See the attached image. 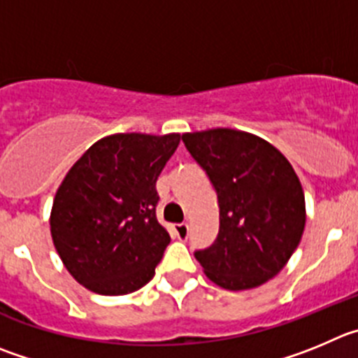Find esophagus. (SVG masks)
<instances>
[{"label":"esophagus","mask_w":358,"mask_h":358,"mask_svg":"<svg viewBox=\"0 0 358 358\" xmlns=\"http://www.w3.org/2000/svg\"><path fill=\"white\" fill-rule=\"evenodd\" d=\"M175 233L176 236H178L180 240H187V236H189V224L187 222H180V224H175Z\"/></svg>","instance_id":"obj_1"}]
</instances>
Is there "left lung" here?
I'll use <instances>...</instances> for the list:
<instances>
[{
  "label": "left lung",
  "instance_id": "left-lung-1",
  "mask_svg": "<svg viewBox=\"0 0 358 358\" xmlns=\"http://www.w3.org/2000/svg\"><path fill=\"white\" fill-rule=\"evenodd\" d=\"M217 192L219 233L194 256L220 288H256L282 270L302 238L306 199L286 157L233 129L183 134Z\"/></svg>",
  "mask_w": 358,
  "mask_h": 358
}]
</instances>
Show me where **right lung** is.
Masks as SVG:
<instances>
[{"label": "right lung", "instance_id": "obj_1", "mask_svg": "<svg viewBox=\"0 0 358 358\" xmlns=\"http://www.w3.org/2000/svg\"><path fill=\"white\" fill-rule=\"evenodd\" d=\"M180 134H115L90 146L56 192L51 235L63 265L99 295L143 288L169 245L157 178Z\"/></svg>", "mask_w": 358, "mask_h": 358}]
</instances>
